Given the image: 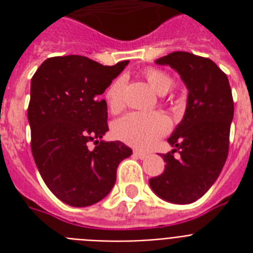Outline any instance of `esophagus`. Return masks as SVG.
Masks as SVG:
<instances>
[{
	"label": "esophagus",
	"mask_w": 253,
	"mask_h": 253,
	"mask_svg": "<svg viewBox=\"0 0 253 253\" xmlns=\"http://www.w3.org/2000/svg\"><path fill=\"white\" fill-rule=\"evenodd\" d=\"M134 155L136 156V158L142 159V160H144V159L148 158V155H147L146 152H142V151H134Z\"/></svg>",
	"instance_id": "esophagus-1"
}]
</instances>
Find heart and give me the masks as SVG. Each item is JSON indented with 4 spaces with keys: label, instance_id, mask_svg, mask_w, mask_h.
Returning <instances> with one entry per match:
<instances>
[{
    "label": "heart",
    "instance_id": "b5f03b06",
    "mask_svg": "<svg viewBox=\"0 0 253 253\" xmlns=\"http://www.w3.org/2000/svg\"><path fill=\"white\" fill-rule=\"evenodd\" d=\"M144 77L151 87L159 94H166L173 86L172 77L160 69H146ZM123 85V77H117L105 90V99L111 111H119L122 109ZM169 128L170 121L164 113H130L115 122L114 134L117 138L130 146L136 148H150L163 135L168 132Z\"/></svg>",
    "mask_w": 253,
    "mask_h": 253
}]
</instances>
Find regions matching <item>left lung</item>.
<instances>
[{"mask_svg": "<svg viewBox=\"0 0 253 253\" xmlns=\"http://www.w3.org/2000/svg\"><path fill=\"white\" fill-rule=\"evenodd\" d=\"M169 65L188 87L184 118L168 138L164 172L150 186L160 198L186 205L204 196L222 172L228 155L234 101L226 73L208 57L177 51L155 61ZM174 152L180 154L176 159Z\"/></svg>", "mask_w": 253, "mask_h": 253, "instance_id": "left-lung-1", "label": "left lung"}]
</instances>
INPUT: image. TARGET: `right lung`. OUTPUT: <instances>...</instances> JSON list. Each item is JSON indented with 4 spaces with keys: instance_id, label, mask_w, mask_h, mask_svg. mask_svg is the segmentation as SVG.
<instances>
[{
    "instance_id": "obj_1",
    "label": "right lung",
    "mask_w": 253,
    "mask_h": 253,
    "mask_svg": "<svg viewBox=\"0 0 253 253\" xmlns=\"http://www.w3.org/2000/svg\"><path fill=\"white\" fill-rule=\"evenodd\" d=\"M127 64L55 56L31 79L27 118L34 160L45 185L64 204L85 208L105 198L119 163L132 154L119 140H102L109 131L107 105L99 98ZM89 142L95 143L93 150Z\"/></svg>"
}]
</instances>
